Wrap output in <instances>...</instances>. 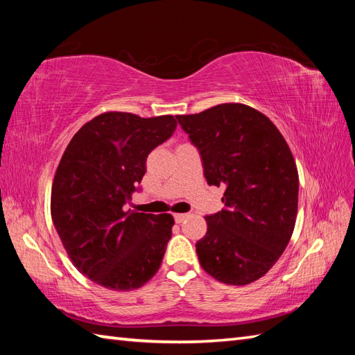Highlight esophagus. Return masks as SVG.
<instances>
[{
    "instance_id": "1",
    "label": "esophagus",
    "mask_w": 355,
    "mask_h": 355,
    "mask_svg": "<svg viewBox=\"0 0 355 355\" xmlns=\"http://www.w3.org/2000/svg\"><path fill=\"white\" fill-rule=\"evenodd\" d=\"M187 218V214H175L173 215V220H175V223H183L184 220Z\"/></svg>"
}]
</instances>
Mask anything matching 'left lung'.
<instances>
[{
  "label": "left lung",
  "instance_id": "left-lung-1",
  "mask_svg": "<svg viewBox=\"0 0 355 355\" xmlns=\"http://www.w3.org/2000/svg\"><path fill=\"white\" fill-rule=\"evenodd\" d=\"M198 148L210 186H224L221 212L206 216L197 243L202 270L227 285L258 281L281 258L297 215L299 173L271 120L244 103L177 116Z\"/></svg>",
  "mask_w": 355,
  "mask_h": 355
}]
</instances>
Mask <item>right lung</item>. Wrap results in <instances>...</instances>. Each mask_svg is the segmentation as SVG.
Listing matches in <instances>:
<instances>
[{"instance_id":"1","label":"right lung","mask_w":355,"mask_h":355,"mask_svg":"<svg viewBox=\"0 0 355 355\" xmlns=\"http://www.w3.org/2000/svg\"><path fill=\"white\" fill-rule=\"evenodd\" d=\"M177 128L173 116L108 111L73 135L51 184L50 212L73 266L97 285L131 291L155 276L172 235L171 214L125 210L150 150Z\"/></svg>"}]
</instances>
